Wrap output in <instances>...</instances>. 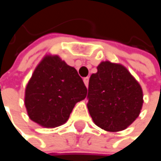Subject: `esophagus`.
I'll list each match as a JSON object with an SVG mask.
<instances>
[{"instance_id": "obj_1", "label": "esophagus", "mask_w": 161, "mask_h": 161, "mask_svg": "<svg viewBox=\"0 0 161 161\" xmlns=\"http://www.w3.org/2000/svg\"><path fill=\"white\" fill-rule=\"evenodd\" d=\"M83 81H84V83H85L86 86L87 87V86H88V81H89V77H85V78L83 79Z\"/></svg>"}]
</instances>
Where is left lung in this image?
I'll use <instances>...</instances> for the list:
<instances>
[{
	"mask_svg": "<svg viewBox=\"0 0 161 161\" xmlns=\"http://www.w3.org/2000/svg\"><path fill=\"white\" fill-rule=\"evenodd\" d=\"M88 83L87 109L94 123L107 131L127 129L140 114L143 90L122 65L103 61Z\"/></svg>",
	"mask_w": 161,
	"mask_h": 161,
	"instance_id": "8db88e82",
	"label": "left lung"
}]
</instances>
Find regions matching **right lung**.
<instances>
[{
    "instance_id": "obj_1",
    "label": "right lung",
    "mask_w": 161,
    "mask_h": 161,
    "mask_svg": "<svg viewBox=\"0 0 161 161\" xmlns=\"http://www.w3.org/2000/svg\"><path fill=\"white\" fill-rule=\"evenodd\" d=\"M77 71L58 56H47L39 63L25 91L30 118L46 128L64 124L76 103L86 96Z\"/></svg>"
}]
</instances>
